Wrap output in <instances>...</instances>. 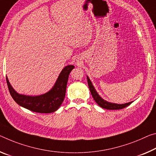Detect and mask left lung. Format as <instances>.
Here are the masks:
<instances>
[{
    "instance_id": "1",
    "label": "left lung",
    "mask_w": 156,
    "mask_h": 156,
    "mask_svg": "<svg viewBox=\"0 0 156 156\" xmlns=\"http://www.w3.org/2000/svg\"><path fill=\"white\" fill-rule=\"evenodd\" d=\"M87 83H88V86L89 88H90V92L92 95V97L94 98V99L95 100L96 103L101 107L102 108H104V109H107V110H120V109H123L126 107H127L128 105H129L130 104H131L132 102H129L127 103H125V104H116V103H109L108 101H106L105 100H103L102 98H101L99 95L98 94L97 92H96L94 87L91 84V81L89 78L87 77Z\"/></svg>"
}]
</instances>
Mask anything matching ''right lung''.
<instances>
[{
	"instance_id": "1",
	"label": "right lung",
	"mask_w": 156,
	"mask_h": 156,
	"mask_svg": "<svg viewBox=\"0 0 156 156\" xmlns=\"http://www.w3.org/2000/svg\"><path fill=\"white\" fill-rule=\"evenodd\" d=\"M74 68L73 65L65 66L62 71L54 87L43 95L30 96L16 93L6 78L9 93L16 103L26 109L39 113L53 112L60 108L65 98L69 75Z\"/></svg>"
}]
</instances>
